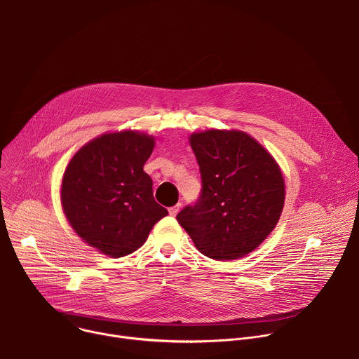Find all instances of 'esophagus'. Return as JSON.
Segmentation results:
<instances>
[{
    "label": "esophagus",
    "mask_w": 359,
    "mask_h": 359,
    "mask_svg": "<svg viewBox=\"0 0 359 359\" xmlns=\"http://www.w3.org/2000/svg\"><path fill=\"white\" fill-rule=\"evenodd\" d=\"M180 206H182V204H180V203H177V204H175V206L169 208V213H170V216H176V215H177V212L180 210Z\"/></svg>",
    "instance_id": "esophagus-1"
}]
</instances>
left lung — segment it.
<instances>
[{"instance_id": "1", "label": "left lung", "mask_w": 359, "mask_h": 359, "mask_svg": "<svg viewBox=\"0 0 359 359\" xmlns=\"http://www.w3.org/2000/svg\"><path fill=\"white\" fill-rule=\"evenodd\" d=\"M201 190L177 216L197 250L234 260L259 247L284 206V179L270 153L237 130L193 133Z\"/></svg>"}]
</instances>
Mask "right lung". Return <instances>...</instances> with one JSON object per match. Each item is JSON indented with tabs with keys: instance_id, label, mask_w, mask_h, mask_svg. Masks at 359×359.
<instances>
[{
	"instance_id": "1",
	"label": "right lung",
	"mask_w": 359,
	"mask_h": 359,
	"mask_svg": "<svg viewBox=\"0 0 359 359\" xmlns=\"http://www.w3.org/2000/svg\"><path fill=\"white\" fill-rule=\"evenodd\" d=\"M155 139L137 132L102 135L69 162L61 187L64 213L82 240L111 257L137 250L168 210L153 197L143 166Z\"/></svg>"
}]
</instances>
